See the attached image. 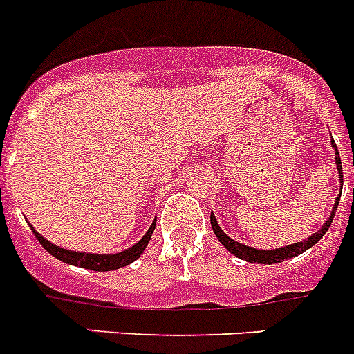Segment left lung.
<instances>
[{"label":"left lung","instance_id":"left-lung-1","mask_svg":"<svg viewBox=\"0 0 354 354\" xmlns=\"http://www.w3.org/2000/svg\"><path fill=\"white\" fill-rule=\"evenodd\" d=\"M333 147L337 148V145H335L333 141ZM335 159H337V168H338V174H340V180L344 183V177H342V162H340V156H338V150H337V156H335ZM338 201L340 198H337V202H335V207L333 211H331V216H329L328 220H326V223L322 225L321 231H317L313 236H310L308 240H303V241H297V243H294V245H288V247H281V249H274V250H259V249H254V247H247V245H241V243H238V241H234L232 238H229L225 232L220 229V225L216 223V218H214V214L211 213V227H213L214 234H216V238H218L220 241H222V245L225 247V249L231 252V254L238 256L240 259H245V261H249V263H263V265H272V263H281V261H285V259L288 258H295V256L303 254L304 250H308L310 247H313L317 243V241L321 240L322 236L326 234V231L329 229V225H331V222H333V216L335 213H337V207H338Z\"/></svg>","mask_w":354,"mask_h":354}]
</instances>
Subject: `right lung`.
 Wrapping results in <instances>:
<instances>
[{
  "label": "right lung",
  "mask_w": 354,
  "mask_h": 354,
  "mask_svg": "<svg viewBox=\"0 0 354 354\" xmlns=\"http://www.w3.org/2000/svg\"><path fill=\"white\" fill-rule=\"evenodd\" d=\"M153 229H156V222L150 225V229L147 231L143 238H141L136 245H132L131 249L123 250V252H118V254H87V252H75V250H66L60 249V247L53 245L46 238H42L35 229L32 227L33 234L39 240L44 249L50 252L53 258L60 259V261H64L68 265H75V267H82V268H89V270L95 272H107V270H116V268H122L125 265L132 263L136 259L140 258L143 254V250L147 249L148 241H150V236H152Z\"/></svg>",
  "instance_id": "1"
}]
</instances>
